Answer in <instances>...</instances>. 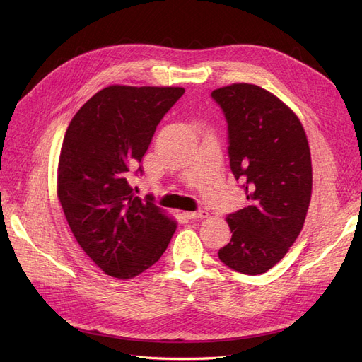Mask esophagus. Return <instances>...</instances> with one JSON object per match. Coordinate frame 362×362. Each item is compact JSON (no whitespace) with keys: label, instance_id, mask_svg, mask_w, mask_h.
I'll list each match as a JSON object with an SVG mask.
<instances>
[{"label":"esophagus","instance_id":"esophagus-1","mask_svg":"<svg viewBox=\"0 0 362 362\" xmlns=\"http://www.w3.org/2000/svg\"><path fill=\"white\" fill-rule=\"evenodd\" d=\"M206 211L205 210H199V211H187V213H184V217H187V218H202V217H206Z\"/></svg>","mask_w":362,"mask_h":362}]
</instances>
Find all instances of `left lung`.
I'll return each instance as SVG.
<instances>
[{
  "mask_svg": "<svg viewBox=\"0 0 362 362\" xmlns=\"http://www.w3.org/2000/svg\"><path fill=\"white\" fill-rule=\"evenodd\" d=\"M228 124V157L247 204L226 216L231 242L218 249L225 266L261 275L296 242L308 211L313 169L305 129L290 108L255 84L211 92Z\"/></svg>",
  "mask_w": 362,
  "mask_h": 362,
  "instance_id": "obj_1",
  "label": "left lung"
}]
</instances>
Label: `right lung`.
I'll use <instances>...</instances> for the list:
<instances>
[{"label":"right lung","instance_id":"right-lung-1","mask_svg":"<svg viewBox=\"0 0 362 362\" xmlns=\"http://www.w3.org/2000/svg\"><path fill=\"white\" fill-rule=\"evenodd\" d=\"M182 87L110 86L72 117L63 139L57 194L76 242L104 273L140 275L160 259L177 223L128 182Z\"/></svg>","mask_w":362,"mask_h":362}]
</instances>
